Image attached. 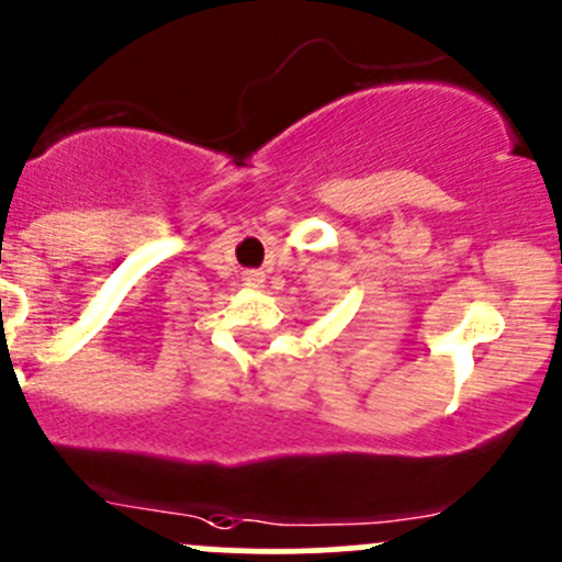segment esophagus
Segmentation results:
<instances>
[{
    "label": "esophagus",
    "instance_id": "34e87169",
    "mask_svg": "<svg viewBox=\"0 0 562 562\" xmlns=\"http://www.w3.org/2000/svg\"><path fill=\"white\" fill-rule=\"evenodd\" d=\"M244 281H246V286L259 289V286H262V283H265V273H262V270H246Z\"/></svg>",
    "mask_w": 562,
    "mask_h": 562
}]
</instances>
